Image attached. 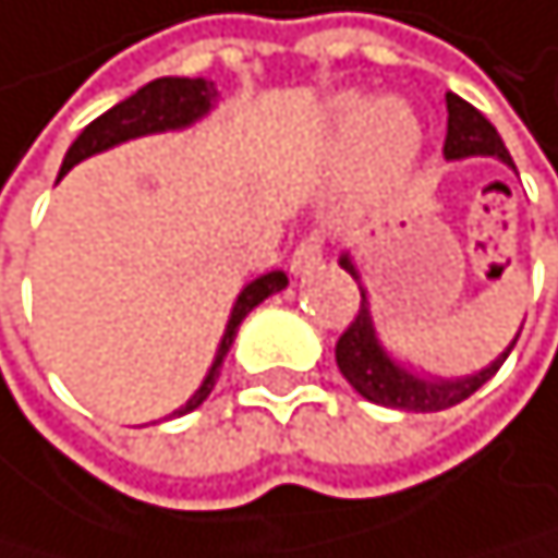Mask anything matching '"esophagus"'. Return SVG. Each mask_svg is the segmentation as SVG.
Listing matches in <instances>:
<instances>
[{
	"label": "esophagus",
	"instance_id": "34e87169",
	"mask_svg": "<svg viewBox=\"0 0 558 558\" xmlns=\"http://www.w3.org/2000/svg\"><path fill=\"white\" fill-rule=\"evenodd\" d=\"M319 264H323V239L319 235L302 239L299 250H294V256H291V274L294 277H305V274L316 270Z\"/></svg>",
	"mask_w": 558,
	"mask_h": 558
}]
</instances>
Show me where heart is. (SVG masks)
<instances>
[{
    "label": "heart",
    "mask_w": 558,
    "mask_h": 558,
    "mask_svg": "<svg viewBox=\"0 0 558 558\" xmlns=\"http://www.w3.org/2000/svg\"><path fill=\"white\" fill-rule=\"evenodd\" d=\"M337 128L350 131V162L372 191L407 180L424 145L416 117L396 96H378L364 107L357 96H343L337 104Z\"/></svg>",
    "instance_id": "obj_1"
}]
</instances>
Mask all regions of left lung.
<instances>
[{"label": "left lung", "instance_id": "left-lung-1", "mask_svg": "<svg viewBox=\"0 0 558 558\" xmlns=\"http://www.w3.org/2000/svg\"><path fill=\"white\" fill-rule=\"evenodd\" d=\"M445 100H448L445 159L493 156V159H500L504 166L514 169V159H510V151L504 148V138L480 110H475L472 104H465L462 96H454V93H448ZM340 267L357 281L361 308H357L354 323L347 326V333L337 340V367L367 402H378V407L407 410V413H437V410L458 407V402L469 399L475 389H483V385L500 372V364L507 361V354L514 350V343L521 337L518 333L497 361H489L483 372H475V375H465V378L420 375V372H413V367L399 364L389 350H385V343L378 340V329H375V319H372V305H367V291L361 284V270L354 264V256L343 253Z\"/></svg>", "mask_w": 558, "mask_h": 558}]
</instances>
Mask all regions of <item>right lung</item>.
<instances>
[{"label":"right lung","mask_w":558,"mask_h":558,"mask_svg":"<svg viewBox=\"0 0 558 558\" xmlns=\"http://www.w3.org/2000/svg\"><path fill=\"white\" fill-rule=\"evenodd\" d=\"M215 100H218V89H215V83H208V78H173V75L156 78V83L142 86L138 93H131L128 100H121L117 107H110L107 113L96 117L93 124H86L83 134H78V138L69 145L65 162H61L58 177H65L72 166H78L83 159L96 156V151H107L113 145H121V142L142 138V134H162V131L191 128L194 121H201L204 113H211ZM284 288H288V274L284 270H270V274L256 277V281H250L246 288L239 291V299H235V305L229 312V323H225L221 343L215 350V361L208 367V375H204L201 389L191 399H186L180 410L169 413V416L191 413V410H197L201 402L211 396L215 381L221 375V361H225V354H229V347H232V340L239 333L242 319H246L264 299H270V294L284 291Z\"/></svg>","instance_id":"obj_1"}]
</instances>
